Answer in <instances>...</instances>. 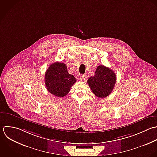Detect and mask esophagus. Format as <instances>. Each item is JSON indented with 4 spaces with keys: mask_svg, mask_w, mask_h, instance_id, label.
<instances>
[{
    "mask_svg": "<svg viewBox=\"0 0 157 157\" xmlns=\"http://www.w3.org/2000/svg\"><path fill=\"white\" fill-rule=\"evenodd\" d=\"M80 80L82 81H86L87 80V76L85 75H81L80 76Z\"/></svg>",
    "mask_w": 157,
    "mask_h": 157,
    "instance_id": "1",
    "label": "esophagus"
}]
</instances>
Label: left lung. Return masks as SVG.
Listing matches in <instances>:
<instances>
[{"label": "left lung", "mask_w": 157, "mask_h": 157, "mask_svg": "<svg viewBox=\"0 0 157 157\" xmlns=\"http://www.w3.org/2000/svg\"><path fill=\"white\" fill-rule=\"evenodd\" d=\"M116 82V75L109 68L99 65L95 75L90 76L87 84L94 94L98 98H105L113 91Z\"/></svg>", "instance_id": "obj_1"}]
</instances>
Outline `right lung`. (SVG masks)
Listing matches in <instances>:
<instances>
[{
	"mask_svg": "<svg viewBox=\"0 0 157 157\" xmlns=\"http://www.w3.org/2000/svg\"><path fill=\"white\" fill-rule=\"evenodd\" d=\"M76 81L75 76L68 73L67 65L63 63H53L45 73L44 82L47 90L58 97L67 95Z\"/></svg>",
	"mask_w": 157,
	"mask_h": 157,
	"instance_id": "right-lung-1",
	"label": "right lung"
}]
</instances>
